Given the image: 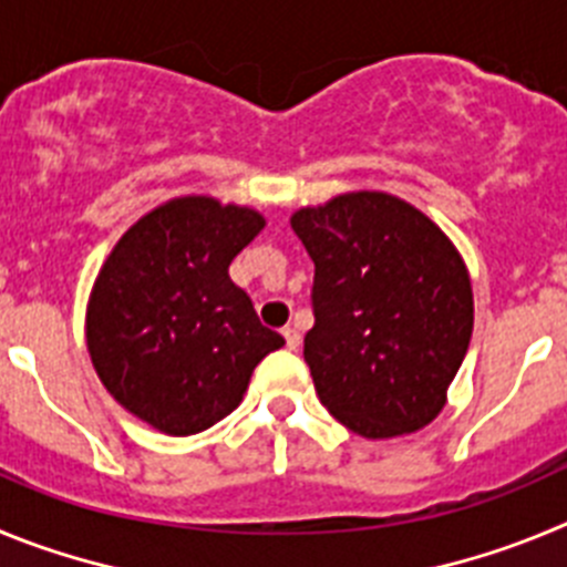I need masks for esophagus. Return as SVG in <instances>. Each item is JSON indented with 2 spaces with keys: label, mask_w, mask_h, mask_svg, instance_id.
I'll return each instance as SVG.
<instances>
[{
  "label": "esophagus",
  "mask_w": 567,
  "mask_h": 567,
  "mask_svg": "<svg viewBox=\"0 0 567 567\" xmlns=\"http://www.w3.org/2000/svg\"><path fill=\"white\" fill-rule=\"evenodd\" d=\"M282 336H285V344H288V350H296V347L302 344V336H299V330L296 328H285Z\"/></svg>",
  "instance_id": "34e87169"
}]
</instances>
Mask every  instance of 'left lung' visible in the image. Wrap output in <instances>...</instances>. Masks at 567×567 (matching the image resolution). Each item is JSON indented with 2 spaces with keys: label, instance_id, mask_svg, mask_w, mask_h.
Masks as SVG:
<instances>
[{
  "label": "left lung",
  "instance_id": "left-lung-1",
  "mask_svg": "<svg viewBox=\"0 0 567 567\" xmlns=\"http://www.w3.org/2000/svg\"><path fill=\"white\" fill-rule=\"evenodd\" d=\"M316 265L305 361L316 395L370 441L430 426L446 406L474 328L455 243L386 192H347L290 214Z\"/></svg>",
  "mask_w": 567,
  "mask_h": 567
}]
</instances>
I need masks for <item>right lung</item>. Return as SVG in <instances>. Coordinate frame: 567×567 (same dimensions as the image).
<instances>
[{"instance_id":"add662e5","label":"right lung","mask_w":567,"mask_h":567,"mask_svg":"<svg viewBox=\"0 0 567 567\" xmlns=\"http://www.w3.org/2000/svg\"><path fill=\"white\" fill-rule=\"evenodd\" d=\"M265 228L257 208L172 197L132 223L86 302V353L115 401L163 435H197L239 406L285 339L262 328L228 265Z\"/></svg>"}]
</instances>
